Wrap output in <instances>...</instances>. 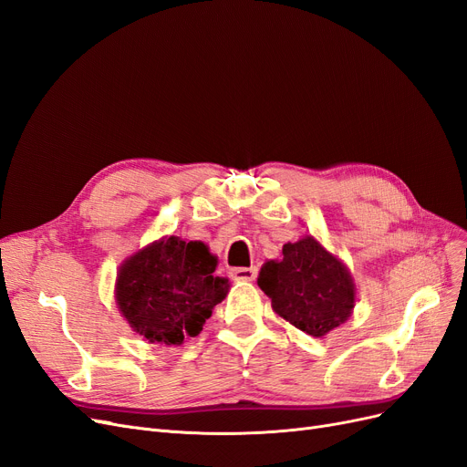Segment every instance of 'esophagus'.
I'll return each mask as SVG.
<instances>
[{"label": "esophagus", "mask_w": 467, "mask_h": 467, "mask_svg": "<svg viewBox=\"0 0 467 467\" xmlns=\"http://www.w3.org/2000/svg\"><path fill=\"white\" fill-rule=\"evenodd\" d=\"M255 275H257L255 267H234L231 271V277L234 281H254Z\"/></svg>", "instance_id": "1"}]
</instances>
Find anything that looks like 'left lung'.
I'll list each match as a JSON object with an SVG mask.
<instances>
[{"instance_id":"obj_1","label":"left lung","mask_w":467,"mask_h":467,"mask_svg":"<svg viewBox=\"0 0 467 467\" xmlns=\"http://www.w3.org/2000/svg\"><path fill=\"white\" fill-rule=\"evenodd\" d=\"M257 286L271 298L275 312L312 337L347 321L356 302L348 269L314 236L285 244L281 262L264 264Z\"/></svg>"}]
</instances>
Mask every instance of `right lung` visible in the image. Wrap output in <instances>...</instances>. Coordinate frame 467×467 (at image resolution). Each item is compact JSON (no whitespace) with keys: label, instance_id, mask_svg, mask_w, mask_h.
<instances>
[{"label":"right lung","instance_id":"add662e5","mask_svg":"<svg viewBox=\"0 0 467 467\" xmlns=\"http://www.w3.org/2000/svg\"><path fill=\"white\" fill-rule=\"evenodd\" d=\"M215 255L203 243L169 236L132 255L117 275V304L150 342L181 344L200 335L229 281L215 277Z\"/></svg>","mask_w":467,"mask_h":467}]
</instances>
